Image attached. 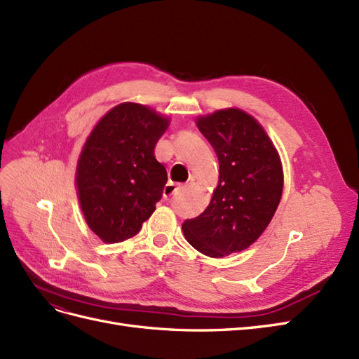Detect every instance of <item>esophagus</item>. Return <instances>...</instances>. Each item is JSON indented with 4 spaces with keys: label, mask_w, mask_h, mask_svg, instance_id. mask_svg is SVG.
Here are the masks:
<instances>
[{
    "label": "esophagus",
    "mask_w": 359,
    "mask_h": 359,
    "mask_svg": "<svg viewBox=\"0 0 359 359\" xmlns=\"http://www.w3.org/2000/svg\"><path fill=\"white\" fill-rule=\"evenodd\" d=\"M181 190V186L180 184H175V182H168L165 186V190H163V196H165L166 199L172 198L173 194H177L178 191Z\"/></svg>",
    "instance_id": "esophagus-1"
}]
</instances>
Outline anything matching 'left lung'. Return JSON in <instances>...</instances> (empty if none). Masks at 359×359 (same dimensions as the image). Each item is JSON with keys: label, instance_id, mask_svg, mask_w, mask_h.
<instances>
[{"label": "left lung", "instance_id": "1", "mask_svg": "<svg viewBox=\"0 0 359 359\" xmlns=\"http://www.w3.org/2000/svg\"><path fill=\"white\" fill-rule=\"evenodd\" d=\"M196 126L219 158V186L208 208L182 223V232L198 252L229 256L266 229L281 199L283 170L265 130L248 114L217 111Z\"/></svg>", "mask_w": 359, "mask_h": 359}]
</instances>
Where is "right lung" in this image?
Segmentation results:
<instances>
[{
    "label": "right lung",
    "instance_id": "add662e5",
    "mask_svg": "<svg viewBox=\"0 0 359 359\" xmlns=\"http://www.w3.org/2000/svg\"><path fill=\"white\" fill-rule=\"evenodd\" d=\"M168 126L144 104L121 103L86 139L76 186L86 223L104 243L135 236L154 212L168 182L154 148Z\"/></svg>",
    "mask_w": 359,
    "mask_h": 359
}]
</instances>
